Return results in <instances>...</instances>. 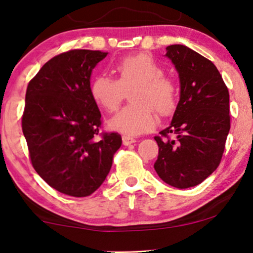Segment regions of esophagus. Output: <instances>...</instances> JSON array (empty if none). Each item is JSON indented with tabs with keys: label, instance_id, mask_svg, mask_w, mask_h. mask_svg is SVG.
<instances>
[{
	"label": "esophagus",
	"instance_id": "esophagus-1",
	"mask_svg": "<svg viewBox=\"0 0 253 253\" xmlns=\"http://www.w3.org/2000/svg\"><path fill=\"white\" fill-rule=\"evenodd\" d=\"M122 141H123V145H126V146H127V145L130 144H133L134 141H136V139L132 137H129V136H123L122 137Z\"/></svg>",
	"mask_w": 253,
	"mask_h": 253
}]
</instances>
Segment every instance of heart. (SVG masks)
I'll return each instance as SVG.
<instances>
[{
    "label": "heart",
    "mask_w": 253,
    "mask_h": 253,
    "mask_svg": "<svg viewBox=\"0 0 253 253\" xmlns=\"http://www.w3.org/2000/svg\"><path fill=\"white\" fill-rule=\"evenodd\" d=\"M119 79L100 75L91 85V94L106 112H114L120 106L126 92L132 89L131 101L108 121L109 129L126 136H137L155 126L154 110L168 115L177 103V86L164 76L161 65L147 54L123 57L115 65Z\"/></svg>",
    "instance_id": "heart-1"
}]
</instances>
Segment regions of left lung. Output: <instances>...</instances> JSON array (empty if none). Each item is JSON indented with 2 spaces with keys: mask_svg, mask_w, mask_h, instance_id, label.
Returning a JSON list of instances; mask_svg holds the SVG:
<instances>
[{
  "mask_svg": "<svg viewBox=\"0 0 253 253\" xmlns=\"http://www.w3.org/2000/svg\"><path fill=\"white\" fill-rule=\"evenodd\" d=\"M166 50L181 91L170 124L154 137L159 146L154 169L165 183L186 189L200 184L220 165L230 129L229 92L206 57L183 44Z\"/></svg>",
  "mask_w": 253,
  "mask_h": 253,
  "instance_id": "left-lung-1",
  "label": "left lung"
}]
</instances>
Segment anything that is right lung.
Returning <instances> with one entry per match:
<instances>
[{
  "label": "right lung",
  "instance_id": "add662e5",
  "mask_svg": "<svg viewBox=\"0 0 253 253\" xmlns=\"http://www.w3.org/2000/svg\"><path fill=\"white\" fill-rule=\"evenodd\" d=\"M108 53L72 49L47 62L29 83L23 133L33 168L51 188L72 197L92 195L105 181L119 133H103L91 94V75Z\"/></svg>",
  "mask_w": 253,
  "mask_h": 253
}]
</instances>
